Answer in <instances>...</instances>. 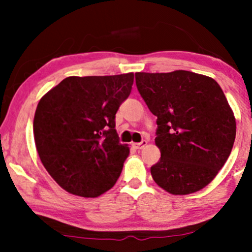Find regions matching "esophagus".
Returning <instances> with one entry per match:
<instances>
[{
  "label": "esophagus",
  "mask_w": 252,
  "mask_h": 252,
  "mask_svg": "<svg viewBox=\"0 0 252 252\" xmlns=\"http://www.w3.org/2000/svg\"><path fill=\"white\" fill-rule=\"evenodd\" d=\"M131 146L134 147L135 149H142V148H144V147L147 146V141L146 140H142V141H141V142H138V143H132Z\"/></svg>",
  "instance_id": "1"
}]
</instances>
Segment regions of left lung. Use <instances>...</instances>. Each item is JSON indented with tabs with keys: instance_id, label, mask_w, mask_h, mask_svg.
<instances>
[{
	"instance_id": "left-lung-1",
	"label": "left lung",
	"mask_w": 252,
	"mask_h": 252,
	"mask_svg": "<svg viewBox=\"0 0 252 252\" xmlns=\"http://www.w3.org/2000/svg\"><path fill=\"white\" fill-rule=\"evenodd\" d=\"M136 86L158 117L160 161L150 173L161 189L185 195L204 189L226 162L236 138V120L219 84L179 70L135 73Z\"/></svg>"
}]
</instances>
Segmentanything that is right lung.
<instances>
[{"mask_svg": "<svg viewBox=\"0 0 252 252\" xmlns=\"http://www.w3.org/2000/svg\"><path fill=\"white\" fill-rule=\"evenodd\" d=\"M134 73L67 77L40 99L33 122L37 154L60 187L96 198L116 184L129 147L120 143L116 112Z\"/></svg>", "mask_w": 252, "mask_h": 252, "instance_id": "1", "label": "right lung"}]
</instances>
